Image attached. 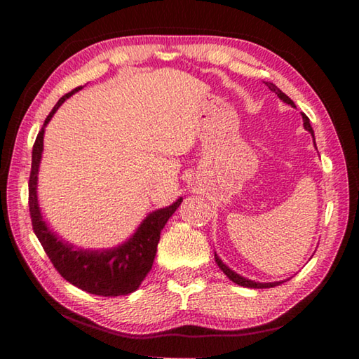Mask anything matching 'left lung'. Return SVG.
I'll use <instances>...</instances> for the list:
<instances>
[{"label":"left lung","instance_id":"8db88e82","mask_svg":"<svg viewBox=\"0 0 359 359\" xmlns=\"http://www.w3.org/2000/svg\"><path fill=\"white\" fill-rule=\"evenodd\" d=\"M264 83L267 85V87H269L271 92H274V93L278 96V98L283 100L285 102H288V104H291V106H294V102L291 101V100L288 98V96L282 92L280 88H277V85L271 83V82H264ZM302 118H304V128H306L309 133H312V136H313V130H312V126H311V121H309V117H307L306 114H302ZM215 263H217L218 267H220V269L224 272V274H226V277L229 278V280H233L234 283L241 285V287H247V288H272V287H277V285L282 283V282H276V283H257V282L247 280V278L241 277V276L236 274V272L228 269V267L222 263V259L218 258L217 255H215Z\"/></svg>","mask_w":359,"mask_h":359}]
</instances>
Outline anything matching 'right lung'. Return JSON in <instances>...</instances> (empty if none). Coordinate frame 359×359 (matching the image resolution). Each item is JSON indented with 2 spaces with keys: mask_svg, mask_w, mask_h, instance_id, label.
Returning <instances> with one entry per match:
<instances>
[{
  "mask_svg": "<svg viewBox=\"0 0 359 359\" xmlns=\"http://www.w3.org/2000/svg\"><path fill=\"white\" fill-rule=\"evenodd\" d=\"M81 88L82 87H77L58 100L52 112L47 115L44 126L52 118V115L57 112V109L63 104V101ZM44 126L38 133V137H36L33 145L32 172H29L28 182L29 217H32L36 238L39 239L42 248L47 253L48 259L52 261L53 267L60 272V276L74 287L98 296H120L133 293L150 272L156 255L158 242H160L161 229L165 228L169 217L180 205L182 198L169 208L150 214L139 226L135 236L123 245L102 252L72 250L71 245L63 244L55 234L47 229L38 208L36 180H38V168L42 155Z\"/></svg>",
  "mask_w": 359,
  "mask_h": 359,
  "instance_id": "right-lung-1",
  "label": "right lung"
}]
</instances>
